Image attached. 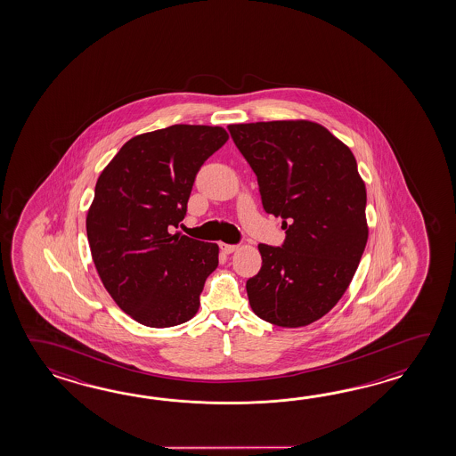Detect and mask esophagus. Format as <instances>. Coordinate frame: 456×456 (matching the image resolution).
I'll list each match as a JSON object with an SVG mask.
<instances>
[{
    "mask_svg": "<svg viewBox=\"0 0 456 456\" xmlns=\"http://www.w3.org/2000/svg\"><path fill=\"white\" fill-rule=\"evenodd\" d=\"M220 249H222L224 254H232V252L238 249V246H234V244H226V242H220Z\"/></svg>",
    "mask_w": 456,
    "mask_h": 456,
    "instance_id": "obj_1",
    "label": "esophagus"
}]
</instances>
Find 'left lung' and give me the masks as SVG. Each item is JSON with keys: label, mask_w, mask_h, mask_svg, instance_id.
Listing matches in <instances>:
<instances>
[{"label": "left lung", "mask_w": 456, "mask_h": 456, "mask_svg": "<svg viewBox=\"0 0 456 456\" xmlns=\"http://www.w3.org/2000/svg\"><path fill=\"white\" fill-rule=\"evenodd\" d=\"M257 175L262 205L281 216V248L259 244L262 267L246 281L252 311L281 328L330 313L347 290L369 240L367 191L355 156L310 120L228 126Z\"/></svg>", "instance_id": "obj_1"}]
</instances>
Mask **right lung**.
<instances>
[{"label": "right lung", "mask_w": 456, "mask_h": 456, "mask_svg": "<svg viewBox=\"0 0 456 456\" xmlns=\"http://www.w3.org/2000/svg\"><path fill=\"white\" fill-rule=\"evenodd\" d=\"M222 126H171L134 136L97 179L86 232L118 308L148 328L192 320L218 244L173 232L200 166L226 143Z\"/></svg>", "instance_id": "add662e5"}]
</instances>
